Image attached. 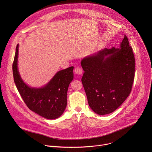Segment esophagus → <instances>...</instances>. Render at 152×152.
<instances>
[{
	"instance_id": "obj_1",
	"label": "esophagus",
	"mask_w": 152,
	"mask_h": 152,
	"mask_svg": "<svg viewBox=\"0 0 152 152\" xmlns=\"http://www.w3.org/2000/svg\"><path fill=\"white\" fill-rule=\"evenodd\" d=\"M74 72L78 75H81L83 73V69L80 67H77L75 68Z\"/></svg>"
}]
</instances>
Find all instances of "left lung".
<instances>
[{
    "instance_id": "obj_1",
    "label": "left lung",
    "mask_w": 152,
    "mask_h": 152,
    "mask_svg": "<svg viewBox=\"0 0 152 152\" xmlns=\"http://www.w3.org/2000/svg\"><path fill=\"white\" fill-rule=\"evenodd\" d=\"M81 81L90 108L98 115L118 108L132 91L135 59L126 35L119 48H104L83 58Z\"/></svg>"
}]
</instances>
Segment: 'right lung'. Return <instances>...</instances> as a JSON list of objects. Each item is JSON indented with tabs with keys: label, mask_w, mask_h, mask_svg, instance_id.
<instances>
[{
	"label": "right lung",
	"mask_w": 152,
	"mask_h": 152,
	"mask_svg": "<svg viewBox=\"0 0 152 152\" xmlns=\"http://www.w3.org/2000/svg\"><path fill=\"white\" fill-rule=\"evenodd\" d=\"M19 44L16 46L12 65L14 81L22 99L31 110L48 119L60 117L66 107L68 86L74 78V66H70L56 73L44 87L35 88L28 87L22 80L18 68Z\"/></svg>",
	"instance_id": "obj_1"
}]
</instances>
